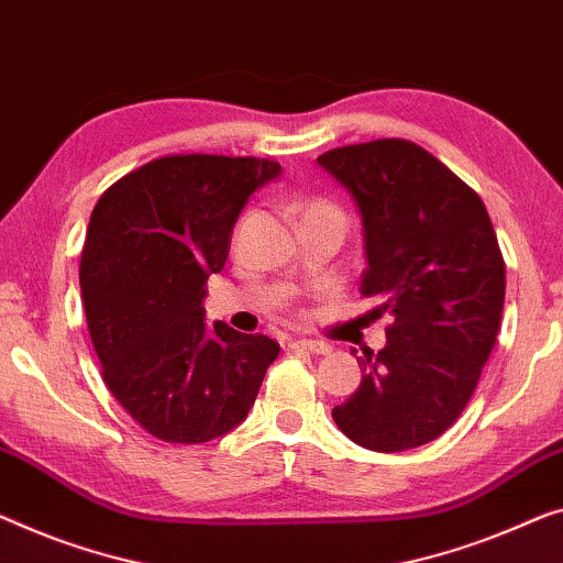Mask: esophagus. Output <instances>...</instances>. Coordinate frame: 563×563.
<instances>
[{"label": "esophagus", "instance_id": "1", "mask_svg": "<svg viewBox=\"0 0 563 563\" xmlns=\"http://www.w3.org/2000/svg\"><path fill=\"white\" fill-rule=\"evenodd\" d=\"M288 349H292V351H308V354H318V356L331 354V346H329V343H323V341H313V339L290 341V343H288Z\"/></svg>", "mask_w": 563, "mask_h": 563}]
</instances>
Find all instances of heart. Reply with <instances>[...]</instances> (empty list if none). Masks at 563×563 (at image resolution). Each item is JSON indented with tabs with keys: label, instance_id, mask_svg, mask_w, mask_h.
Listing matches in <instances>:
<instances>
[{
	"label": "heart",
	"instance_id": "1",
	"mask_svg": "<svg viewBox=\"0 0 563 563\" xmlns=\"http://www.w3.org/2000/svg\"><path fill=\"white\" fill-rule=\"evenodd\" d=\"M303 217H329V220L339 222L343 228V212L329 199H310L303 207Z\"/></svg>",
	"mask_w": 563,
	"mask_h": 563
}]
</instances>
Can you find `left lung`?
<instances>
[{
    "label": "left lung",
    "instance_id": "8db88e82",
    "mask_svg": "<svg viewBox=\"0 0 563 563\" xmlns=\"http://www.w3.org/2000/svg\"><path fill=\"white\" fill-rule=\"evenodd\" d=\"M354 197L368 267L362 296L391 318L358 356L362 384L333 422L376 452L438 440L473 397L500 329L506 263L488 209L430 151L376 139L318 156Z\"/></svg>",
    "mask_w": 563,
    "mask_h": 563
}]
</instances>
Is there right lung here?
<instances>
[{"label":"right lung","instance_id":"obj_1","mask_svg":"<svg viewBox=\"0 0 563 563\" xmlns=\"http://www.w3.org/2000/svg\"><path fill=\"white\" fill-rule=\"evenodd\" d=\"M280 174L255 156L154 158L103 191L80 255L88 331L115 401L156 440L199 444L247 417L280 346L205 323L207 278L250 195Z\"/></svg>","mask_w":563,"mask_h":563}]
</instances>
